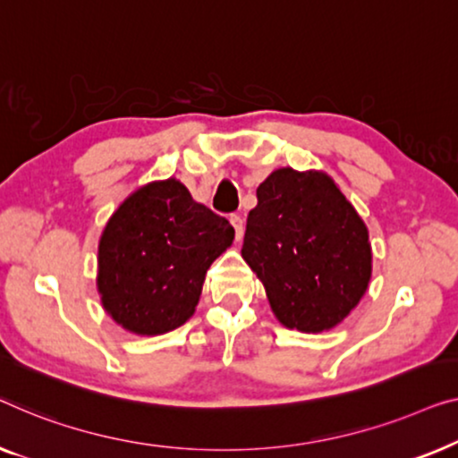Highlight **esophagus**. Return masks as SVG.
<instances>
[{"mask_svg": "<svg viewBox=\"0 0 458 458\" xmlns=\"http://www.w3.org/2000/svg\"><path fill=\"white\" fill-rule=\"evenodd\" d=\"M230 222H232V226H234V232H236V241H241V238H242V232H244L242 217H241V216H230Z\"/></svg>", "mask_w": 458, "mask_h": 458, "instance_id": "obj_1", "label": "esophagus"}]
</instances>
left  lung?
Instances as JSON below:
<instances>
[{
	"instance_id": "left-lung-1",
	"label": "left lung",
	"mask_w": 458,
	"mask_h": 458,
	"mask_svg": "<svg viewBox=\"0 0 458 458\" xmlns=\"http://www.w3.org/2000/svg\"><path fill=\"white\" fill-rule=\"evenodd\" d=\"M241 253L266 286L274 315L291 330H332L369 286L367 226L318 170L280 167L263 180Z\"/></svg>"
}]
</instances>
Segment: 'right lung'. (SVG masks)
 <instances>
[{"label": "right lung", "mask_w": 458, "mask_h": 458, "mask_svg": "<svg viewBox=\"0 0 458 458\" xmlns=\"http://www.w3.org/2000/svg\"><path fill=\"white\" fill-rule=\"evenodd\" d=\"M234 228L191 197L176 178L140 186L99 238L98 291L115 324L139 336L176 330L192 318L211 263Z\"/></svg>", "instance_id": "1"}]
</instances>
